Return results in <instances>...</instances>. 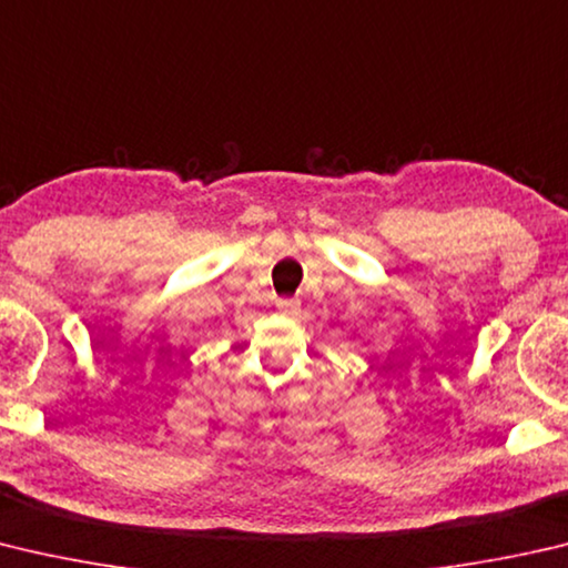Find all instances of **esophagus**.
I'll use <instances>...</instances> for the list:
<instances>
[{
  "instance_id": "1",
  "label": "esophagus",
  "mask_w": 568,
  "mask_h": 568,
  "mask_svg": "<svg viewBox=\"0 0 568 568\" xmlns=\"http://www.w3.org/2000/svg\"><path fill=\"white\" fill-rule=\"evenodd\" d=\"M277 311L285 315H297L301 313V303H297L295 297H281V301H277Z\"/></svg>"
}]
</instances>
